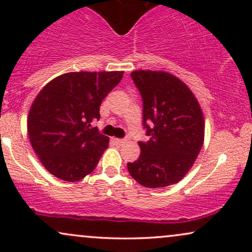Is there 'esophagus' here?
<instances>
[{
	"label": "esophagus",
	"mask_w": 252,
	"mask_h": 252,
	"mask_svg": "<svg viewBox=\"0 0 252 252\" xmlns=\"http://www.w3.org/2000/svg\"><path fill=\"white\" fill-rule=\"evenodd\" d=\"M114 142L118 144V146H122V144L126 142V140H123V138H114Z\"/></svg>",
	"instance_id": "obj_1"
}]
</instances>
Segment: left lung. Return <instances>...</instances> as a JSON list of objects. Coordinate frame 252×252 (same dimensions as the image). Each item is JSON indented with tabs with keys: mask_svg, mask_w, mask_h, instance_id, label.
Wrapping results in <instances>:
<instances>
[{
	"mask_svg": "<svg viewBox=\"0 0 252 252\" xmlns=\"http://www.w3.org/2000/svg\"><path fill=\"white\" fill-rule=\"evenodd\" d=\"M131 78L142 96L143 126L150 138L138 142L140 158L126 164L130 175L147 189L178 184L204 144L200 104L189 86L169 72L138 70L131 72Z\"/></svg>",
	"mask_w": 252,
	"mask_h": 252,
	"instance_id": "1",
	"label": "left lung"
}]
</instances>
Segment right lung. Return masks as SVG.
I'll list each match as a JSON object with an SVG mask.
<instances>
[{"instance_id":"add662e5","label":"right lung","mask_w":252,"mask_h":252,"mask_svg":"<svg viewBox=\"0 0 252 252\" xmlns=\"http://www.w3.org/2000/svg\"><path fill=\"white\" fill-rule=\"evenodd\" d=\"M123 71L68 72L46 84L32 103L27 131L46 169L60 180L76 182L96 168L109 137L90 129L99 106Z\"/></svg>"}]
</instances>
